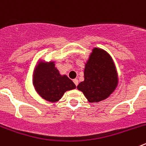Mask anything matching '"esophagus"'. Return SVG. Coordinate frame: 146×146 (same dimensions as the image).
Segmentation results:
<instances>
[{
	"instance_id": "34e87169",
	"label": "esophagus",
	"mask_w": 146,
	"mask_h": 146,
	"mask_svg": "<svg viewBox=\"0 0 146 146\" xmlns=\"http://www.w3.org/2000/svg\"><path fill=\"white\" fill-rule=\"evenodd\" d=\"M73 82H74V83L75 84V86H77V85H78V80L74 79V80H73Z\"/></svg>"
}]
</instances>
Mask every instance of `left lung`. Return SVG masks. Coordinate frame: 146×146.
<instances>
[{"instance_id":"1","label":"left lung","mask_w":146,"mask_h":146,"mask_svg":"<svg viewBox=\"0 0 146 146\" xmlns=\"http://www.w3.org/2000/svg\"><path fill=\"white\" fill-rule=\"evenodd\" d=\"M85 80L77 89L82 91L90 102L107 99L118 85V77L113 61L105 51L94 48L86 64Z\"/></svg>"}]
</instances>
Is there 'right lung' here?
<instances>
[{"label": "right lung", "mask_w": 146, "mask_h": 146, "mask_svg": "<svg viewBox=\"0 0 146 146\" xmlns=\"http://www.w3.org/2000/svg\"><path fill=\"white\" fill-rule=\"evenodd\" d=\"M33 85L40 96L49 102H56L64 93L76 88L67 76H61L55 68L53 62L41 63L33 74Z\"/></svg>", "instance_id": "1"}]
</instances>
